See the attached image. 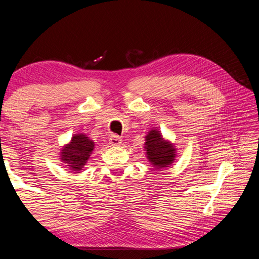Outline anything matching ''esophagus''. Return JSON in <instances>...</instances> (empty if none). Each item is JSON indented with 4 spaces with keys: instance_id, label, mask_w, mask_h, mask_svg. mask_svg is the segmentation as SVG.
<instances>
[{
    "instance_id": "esophagus-1",
    "label": "esophagus",
    "mask_w": 259,
    "mask_h": 259,
    "mask_svg": "<svg viewBox=\"0 0 259 259\" xmlns=\"http://www.w3.org/2000/svg\"><path fill=\"white\" fill-rule=\"evenodd\" d=\"M109 143H110V145L112 146H120L122 144V138L117 135H112L110 138H109Z\"/></svg>"
}]
</instances>
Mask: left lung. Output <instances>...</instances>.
Masks as SVG:
<instances>
[{"instance_id":"left-lung-1","label":"left lung","mask_w":259,"mask_h":259,"mask_svg":"<svg viewBox=\"0 0 259 259\" xmlns=\"http://www.w3.org/2000/svg\"><path fill=\"white\" fill-rule=\"evenodd\" d=\"M145 151L149 163L155 169L169 167L175 162L177 149L173 143L162 136V133L152 127L145 136Z\"/></svg>"}]
</instances>
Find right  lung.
I'll use <instances>...</instances> for the list:
<instances>
[{
  "instance_id": "add662e5",
  "label": "right lung",
  "mask_w": 259,
  "mask_h": 259,
  "mask_svg": "<svg viewBox=\"0 0 259 259\" xmlns=\"http://www.w3.org/2000/svg\"><path fill=\"white\" fill-rule=\"evenodd\" d=\"M94 148H95L94 140L84 133L74 134L71 140L61 148L59 159L66 164L69 170L73 173H80L88 163Z\"/></svg>"
}]
</instances>
